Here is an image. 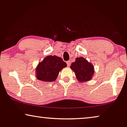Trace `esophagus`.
Instances as JSON below:
<instances>
[{
  "instance_id": "1",
  "label": "esophagus",
  "mask_w": 127,
  "mask_h": 127,
  "mask_svg": "<svg viewBox=\"0 0 127 127\" xmlns=\"http://www.w3.org/2000/svg\"><path fill=\"white\" fill-rule=\"evenodd\" d=\"M67 65L68 66H69L70 65H71V62H70V61L67 62Z\"/></svg>"
}]
</instances>
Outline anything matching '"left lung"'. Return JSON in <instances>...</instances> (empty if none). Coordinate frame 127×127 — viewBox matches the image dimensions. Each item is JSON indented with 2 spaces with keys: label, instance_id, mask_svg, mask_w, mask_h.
I'll return each mask as SVG.
<instances>
[{
  "label": "left lung",
  "instance_id": "8db88e82",
  "mask_svg": "<svg viewBox=\"0 0 127 127\" xmlns=\"http://www.w3.org/2000/svg\"><path fill=\"white\" fill-rule=\"evenodd\" d=\"M70 68L74 71L77 80L79 82L91 80L95 71L92 64L83 57L76 59L75 62L71 64Z\"/></svg>",
  "mask_w": 127,
  "mask_h": 127
}]
</instances>
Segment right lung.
Here are the masks:
<instances>
[{
    "label": "right lung",
    "mask_w": 127,
    "mask_h": 127,
    "mask_svg": "<svg viewBox=\"0 0 127 127\" xmlns=\"http://www.w3.org/2000/svg\"><path fill=\"white\" fill-rule=\"evenodd\" d=\"M67 67V63L61 58L49 55L39 63L36 68V76L37 80L43 82H54L59 72Z\"/></svg>",
    "instance_id": "add662e5"
}]
</instances>
